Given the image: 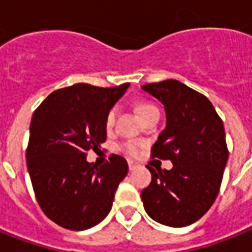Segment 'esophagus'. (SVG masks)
I'll return each mask as SVG.
<instances>
[{
  "label": "esophagus",
  "instance_id": "esophagus-1",
  "mask_svg": "<svg viewBox=\"0 0 252 252\" xmlns=\"http://www.w3.org/2000/svg\"><path fill=\"white\" fill-rule=\"evenodd\" d=\"M128 167H129L130 171H133L134 168H137V163H134L133 160H128Z\"/></svg>",
  "mask_w": 252,
  "mask_h": 252
}]
</instances>
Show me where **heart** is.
I'll list each match as a JSON object with an SVG mask.
<instances>
[{
  "label": "heart",
  "mask_w": 252,
  "mask_h": 252,
  "mask_svg": "<svg viewBox=\"0 0 252 252\" xmlns=\"http://www.w3.org/2000/svg\"><path fill=\"white\" fill-rule=\"evenodd\" d=\"M134 108H136L137 114L140 115V118L142 120H145L147 116L153 115V114H159L157 106L151 101H147V99H138L136 102V105H134ZM115 116L116 114L114 108L107 112L105 119L106 129H111L112 126H114V124H115ZM138 147H140V144L138 142H133V141H129V142L124 144V150L130 155H136L138 153Z\"/></svg>",
  "instance_id": "1"
}]
</instances>
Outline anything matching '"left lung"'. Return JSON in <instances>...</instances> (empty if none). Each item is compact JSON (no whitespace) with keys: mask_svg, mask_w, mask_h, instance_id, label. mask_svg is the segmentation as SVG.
<instances>
[{"mask_svg":"<svg viewBox=\"0 0 252 252\" xmlns=\"http://www.w3.org/2000/svg\"><path fill=\"white\" fill-rule=\"evenodd\" d=\"M142 89L164 105L167 116L151 157L173 163L169 171L146 165L151 183L141 191L145 211L163 225H190L210 210L220 190L229 155L224 124L206 95L177 80Z\"/></svg>","mask_w":252,"mask_h":252,"instance_id":"obj_1","label":"left lung"}]
</instances>
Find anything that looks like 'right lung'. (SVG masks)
Instances as JSON below:
<instances>
[{
    "label": "right lung",
    "instance_id": "1",
    "mask_svg": "<svg viewBox=\"0 0 252 252\" xmlns=\"http://www.w3.org/2000/svg\"><path fill=\"white\" fill-rule=\"evenodd\" d=\"M128 87L75 84L49 94L33 112L27 167L41 210L62 228L85 230L111 210L126 160L112 154L98 167L87 153L106 141V115Z\"/></svg>",
    "mask_w": 252,
    "mask_h": 252
}]
</instances>
